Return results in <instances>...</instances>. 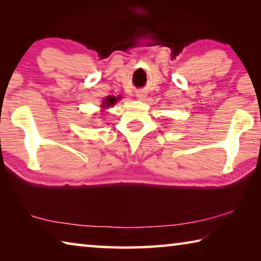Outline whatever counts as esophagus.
I'll use <instances>...</instances> for the list:
<instances>
[{"instance_id": "1", "label": "esophagus", "mask_w": 261, "mask_h": 261, "mask_svg": "<svg viewBox=\"0 0 261 261\" xmlns=\"http://www.w3.org/2000/svg\"><path fill=\"white\" fill-rule=\"evenodd\" d=\"M144 94H141V93H138V94H137V98H138V99H140V100H143L144 99Z\"/></svg>"}]
</instances>
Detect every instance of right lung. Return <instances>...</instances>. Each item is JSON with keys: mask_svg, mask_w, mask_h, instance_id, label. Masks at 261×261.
Returning a JSON list of instances; mask_svg holds the SVG:
<instances>
[{"mask_svg": "<svg viewBox=\"0 0 261 261\" xmlns=\"http://www.w3.org/2000/svg\"><path fill=\"white\" fill-rule=\"evenodd\" d=\"M117 99H118V98H117ZM115 102H116V98H115V96H107L102 106H105L103 108H108L109 106H113Z\"/></svg>", "mask_w": 261, "mask_h": 261, "instance_id": "obj_1", "label": "right lung"}]
</instances>
